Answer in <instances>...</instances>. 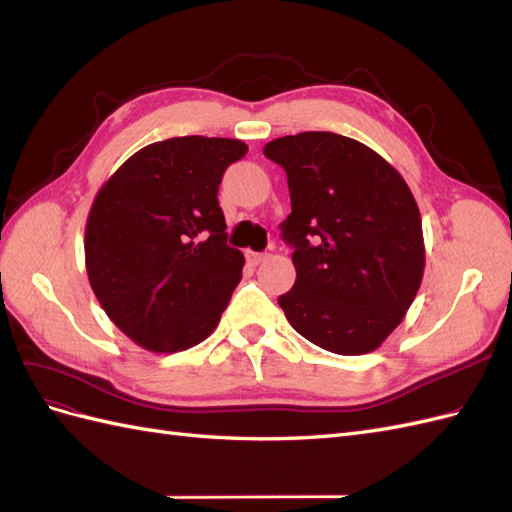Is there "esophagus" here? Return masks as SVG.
Returning a JSON list of instances; mask_svg holds the SVG:
<instances>
[{"label": "esophagus", "instance_id": "1", "mask_svg": "<svg viewBox=\"0 0 512 512\" xmlns=\"http://www.w3.org/2000/svg\"><path fill=\"white\" fill-rule=\"evenodd\" d=\"M245 256H247V262H252V265H260V262L267 258V254H262V252H247Z\"/></svg>", "mask_w": 512, "mask_h": 512}]
</instances>
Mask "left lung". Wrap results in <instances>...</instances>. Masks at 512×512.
Here are the masks:
<instances>
[{"instance_id": "8db88e82", "label": "left lung", "mask_w": 512, "mask_h": 512, "mask_svg": "<svg viewBox=\"0 0 512 512\" xmlns=\"http://www.w3.org/2000/svg\"><path fill=\"white\" fill-rule=\"evenodd\" d=\"M286 170L294 286L277 303L292 329L335 354L376 350L404 320L425 271L421 213L397 170L333 132L265 145Z\"/></svg>"}]
</instances>
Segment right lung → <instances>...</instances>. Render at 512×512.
Masks as SVG:
<instances>
[{
    "label": "right lung",
    "instance_id": "obj_1",
    "mask_svg": "<svg viewBox=\"0 0 512 512\" xmlns=\"http://www.w3.org/2000/svg\"><path fill=\"white\" fill-rule=\"evenodd\" d=\"M237 138L177 136L143 147L111 175L85 226V267L106 316L149 352L207 339L241 282L218 203Z\"/></svg>",
    "mask_w": 512,
    "mask_h": 512
}]
</instances>
